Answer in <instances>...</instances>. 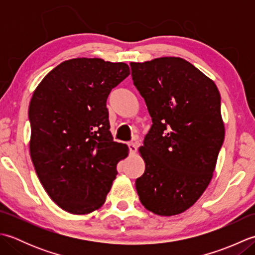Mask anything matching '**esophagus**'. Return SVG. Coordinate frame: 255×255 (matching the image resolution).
I'll use <instances>...</instances> for the list:
<instances>
[{"mask_svg":"<svg viewBox=\"0 0 255 255\" xmlns=\"http://www.w3.org/2000/svg\"><path fill=\"white\" fill-rule=\"evenodd\" d=\"M128 148H129V151H130L131 153H134L137 151V143L134 142H128Z\"/></svg>","mask_w":255,"mask_h":255,"instance_id":"esophagus-1","label":"esophagus"}]
</instances>
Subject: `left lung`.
Wrapping results in <instances>:
<instances>
[{
  "label": "left lung",
  "mask_w": 255,
  "mask_h": 255,
  "mask_svg": "<svg viewBox=\"0 0 255 255\" xmlns=\"http://www.w3.org/2000/svg\"><path fill=\"white\" fill-rule=\"evenodd\" d=\"M130 68L152 118L139 149L145 162L136 180L140 202L156 215L181 214L207 188L224 143L219 91L182 58L131 62Z\"/></svg>",
  "instance_id": "obj_1"
}]
</instances>
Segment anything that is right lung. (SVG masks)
Masks as SVG:
<instances>
[{
	"mask_svg": "<svg viewBox=\"0 0 255 255\" xmlns=\"http://www.w3.org/2000/svg\"><path fill=\"white\" fill-rule=\"evenodd\" d=\"M130 74L124 62L77 58L48 73L30 100V156L49 197L71 214L104 204L128 155L115 142L106 107L111 91Z\"/></svg>",
	"mask_w": 255,
	"mask_h": 255,
	"instance_id": "right-lung-1",
	"label": "right lung"
}]
</instances>
